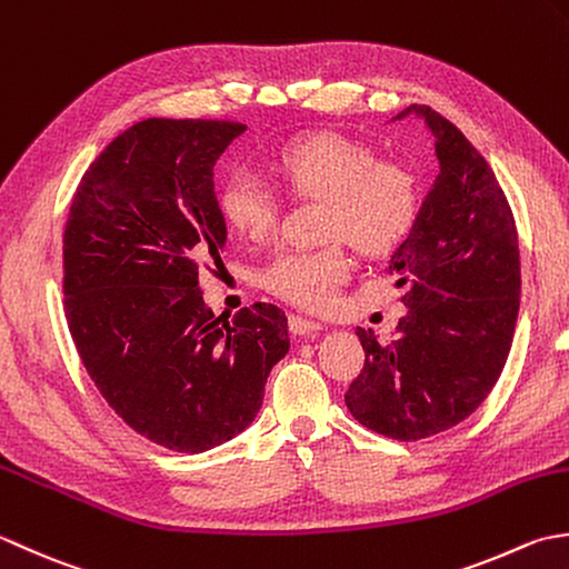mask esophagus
<instances>
[{
    "instance_id": "obj_1",
    "label": "esophagus",
    "mask_w": 569,
    "mask_h": 569,
    "mask_svg": "<svg viewBox=\"0 0 569 569\" xmlns=\"http://www.w3.org/2000/svg\"><path fill=\"white\" fill-rule=\"evenodd\" d=\"M323 327L319 321H311V319H305V317H289V331H292L295 336H309L315 331H321Z\"/></svg>"
}]
</instances>
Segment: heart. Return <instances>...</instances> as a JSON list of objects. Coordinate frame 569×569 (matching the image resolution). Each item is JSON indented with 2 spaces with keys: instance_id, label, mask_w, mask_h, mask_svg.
<instances>
[{
  "instance_id": "heart-1",
  "label": "heart",
  "mask_w": 569,
  "mask_h": 569,
  "mask_svg": "<svg viewBox=\"0 0 569 569\" xmlns=\"http://www.w3.org/2000/svg\"><path fill=\"white\" fill-rule=\"evenodd\" d=\"M280 187L297 199L323 201V236L346 238L363 254H386L410 236L420 213V191L408 169L336 134H315L284 147L274 159ZM218 206L226 223L246 240L268 238L280 218V196L260 171L238 169L223 181ZM341 246L282 250L262 272L272 295L289 305H329L349 280Z\"/></svg>"
}]
</instances>
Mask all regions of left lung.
I'll return each mask as SVG.
<instances>
[{
	"label": "left lung",
	"instance_id": "left-lung-1",
	"mask_svg": "<svg viewBox=\"0 0 569 569\" xmlns=\"http://www.w3.org/2000/svg\"><path fill=\"white\" fill-rule=\"evenodd\" d=\"M410 114L435 137L439 173L390 254L408 315L388 343L356 329L366 366L346 392L358 422L402 442L449 430L486 400L520 305L516 220L489 161L432 108L410 106L392 120Z\"/></svg>",
	"mask_w": 569,
	"mask_h": 569
}]
</instances>
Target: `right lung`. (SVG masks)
Wrapping results in <instances>:
<instances>
[{
    "instance_id": "1",
    "label": "right lung",
    "mask_w": 569,
    "mask_h": 569,
    "mask_svg": "<svg viewBox=\"0 0 569 569\" xmlns=\"http://www.w3.org/2000/svg\"><path fill=\"white\" fill-rule=\"evenodd\" d=\"M242 132L132 124L83 173L63 236L66 317L88 376L134 432L187 455L246 430L289 351L280 307L216 319L199 287L228 240L213 167Z\"/></svg>"
}]
</instances>
